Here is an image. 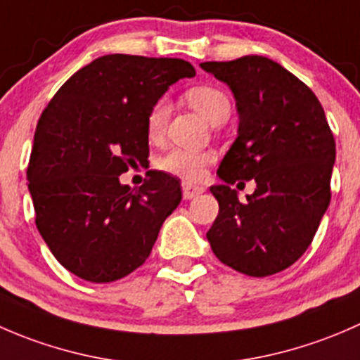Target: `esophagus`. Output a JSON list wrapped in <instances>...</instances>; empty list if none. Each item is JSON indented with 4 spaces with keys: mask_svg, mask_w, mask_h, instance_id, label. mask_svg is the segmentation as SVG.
Wrapping results in <instances>:
<instances>
[{
    "mask_svg": "<svg viewBox=\"0 0 360 360\" xmlns=\"http://www.w3.org/2000/svg\"><path fill=\"white\" fill-rule=\"evenodd\" d=\"M203 193L202 186H195V184L190 183H183V197L184 200H191V198L198 197V195Z\"/></svg>",
    "mask_w": 360,
    "mask_h": 360,
    "instance_id": "esophagus-1",
    "label": "esophagus"
}]
</instances>
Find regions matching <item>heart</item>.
Instances as JSON below:
<instances>
[{
    "mask_svg": "<svg viewBox=\"0 0 360 360\" xmlns=\"http://www.w3.org/2000/svg\"><path fill=\"white\" fill-rule=\"evenodd\" d=\"M188 104L195 108L207 122L212 125L226 122L230 116L231 104L226 94L214 85H197L191 86L184 92ZM170 106L167 99L155 101L146 116V132L148 137L153 141L160 139L165 132L167 122H169ZM212 162V157L203 151H188L183 148H172L160 158V169L165 172L176 174L186 181H197L203 176V170Z\"/></svg>",
    "mask_w": 360,
    "mask_h": 360,
    "instance_id": "b5f03b06",
    "label": "heart"
}]
</instances>
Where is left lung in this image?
Returning <instances> with one entry per match:
<instances>
[{
  "mask_svg": "<svg viewBox=\"0 0 360 360\" xmlns=\"http://www.w3.org/2000/svg\"><path fill=\"white\" fill-rule=\"evenodd\" d=\"M200 66L230 86L240 115L237 141L217 170L224 184L210 188L219 214L207 240L240 274H278L303 256L331 202L333 130L317 96L271 59ZM240 179L257 181L248 202L231 190Z\"/></svg>",
  "mask_w": 360,
  "mask_h": 360,
  "instance_id": "obj_1",
  "label": "left lung"
}]
</instances>
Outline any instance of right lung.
<instances>
[{"instance_id": "obj_1", "label": "right lung", "mask_w": 360, "mask_h": 360, "mask_svg": "<svg viewBox=\"0 0 360 360\" xmlns=\"http://www.w3.org/2000/svg\"><path fill=\"white\" fill-rule=\"evenodd\" d=\"M183 59L111 53L76 71L38 120L27 165L34 221L56 259L76 277L112 282L139 268L179 205L176 177L146 172L137 190L118 176L150 157L146 116L179 78Z\"/></svg>"}]
</instances>
